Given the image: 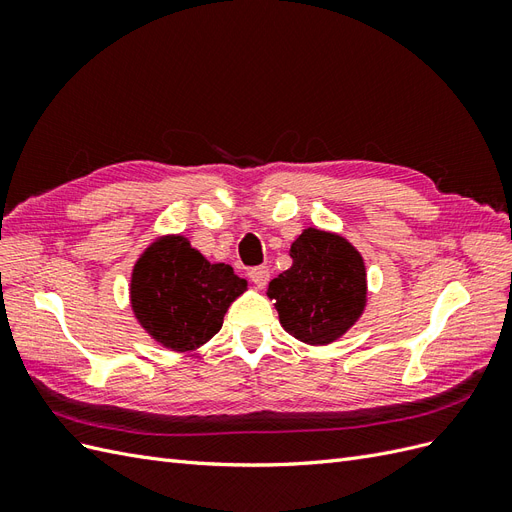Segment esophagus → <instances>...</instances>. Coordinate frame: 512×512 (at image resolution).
Wrapping results in <instances>:
<instances>
[{
	"mask_svg": "<svg viewBox=\"0 0 512 512\" xmlns=\"http://www.w3.org/2000/svg\"><path fill=\"white\" fill-rule=\"evenodd\" d=\"M250 280L254 282L256 288H265L269 282V269L267 267H254L250 271Z\"/></svg>",
	"mask_w": 512,
	"mask_h": 512,
	"instance_id": "obj_1",
	"label": "esophagus"
}]
</instances>
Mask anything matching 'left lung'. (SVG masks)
<instances>
[{
  "instance_id": "obj_1",
  "label": "left lung",
  "mask_w": 512,
  "mask_h": 512,
  "mask_svg": "<svg viewBox=\"0 0 512 512\" xmlns=\"http://www.w3.org/2000/svg\"><path fill=\"white\" fill-rule=\"evenodd\" d=\"M290 258L292 267L267 288L282 327L303 344L335 342L367 303L363 256L335 232L305 228L290 245Z\"/></svg>"
}]
</instances>
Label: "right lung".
Masks as SVG:
<instances>
[{
    "instance_id": "right-lung-1",
    "label": "right lung",
    "mask_w": 512,
    "mask_h": 512,
    "mask_svg": "<svg viewBox=\"0 0 512 512\" xmlns=\"http://www.w3.org/2000/svg\"><path fill=\"white\" fill-rule=\"evenodd\" d=\"M245 290L247 282L230 265H211L183 235H170L153 241L136 260L130 303L158 344L190 352L222 329L226 309Z\"/></svg>"
}]
</instances>
